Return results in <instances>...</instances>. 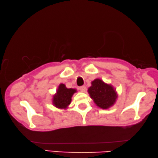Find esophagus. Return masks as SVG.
<instances>
[{
    "label": "esophagus",
    "instance_id": "obj_1",
    "mask_svg": "<svg viewBox=\"0 0 158 158\" xmlns=\"http://www.w3.org/2000/svg\"><path fill=\"white\" fill-rule=\"evenodd\" d=\"M79 89H80V91H81V92H85V90H86V87L81 86V87H79Z\"/></svg>",
    "mask_w": 158,
    "mask_h": 158
}]
</instances>
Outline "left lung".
Wrapping results in <instances>:
<instances>
[{"mask_svg": "<svg viewBox=\"0 0 158 158\" xmlns=\"http://www.w3.org/2000/svg\"><path fill=\"white\" fill-rule=\"evenodd\" d=\"M87 92L95 104L102 109H108L113 106L118 99V93L113 85L97 78L92 81Z\"/></svg>", "mask_w": 158, "mask_h": 158, "instance_id": "1", "label": "left lung"}]
</instances>
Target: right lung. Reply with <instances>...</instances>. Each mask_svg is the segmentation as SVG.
<instances>
[{"instance_id":"add662e5","label":"right lung","mask_w":158,"mask_h":158,"mask_svg":"<svg viewBox=\"0 0 158 158\" xmlns=\"http://www.w3.org/2000/svg\"><path fill=\"white\" fill-rule=\"evenodd\" d=\"M76 89L67 88L65 84L61 83L58 86L56 92L52 97V104L59 109H66L71 102V98Z\"/></svg>"}]
</instances>
